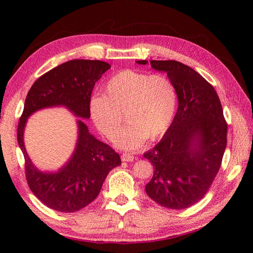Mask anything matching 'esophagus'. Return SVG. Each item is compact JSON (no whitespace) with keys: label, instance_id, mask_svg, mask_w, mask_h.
I'll list each match as a JSON object with an SVG mask.
<instances>
[{"label":"esophagus","instance_id":"1","mask_svg":"<svg viewBox=\"0 0 253 253\" xmlns=\"http://www.w3.org/2000/svg\"><path fill=\"white\" fill-rule=\"evenodd\" d=\"M121 158H122L123 162H132L133 159H135V157H133V155H131L130 153H127V152L122 153V157Z\"/></svg>","mask_w":253,"mask_h":253}]
</instances>
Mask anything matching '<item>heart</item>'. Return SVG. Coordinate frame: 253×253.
<instances>
[{
    "instance_id": "b5f03b06",
    "label": "heart",
    "mask_w": 253,
    "mask_h": 253,
    "mask_svg": "<svg viewBox=\"0 0 253 253\" xmlns=\"http://www.w3.org/2000/svg\"><path fill=\"white\" fill-rule=\"evenodd\" d=\"M176 105V88L165 75L124 69L107 80L103 94L92 96L89 106L96 128L110 140L117 135L124 112L127 124L116 146L135 150L147 138L153 140L166 132Z\"/></svg>"
}]
</instances>
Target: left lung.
I'll use <instances>...</instances> for the list:
<instances>
[{
  "instance_id": "1",
  "label": "left lung",
  "mask_w": 253,
  "mask_h": 253,
  "mask_svg": "<svg viewBox=\"0 0 253 253\" xmlns=\"http://www.w3.org/2000/svg\"><path fill=\"white\" fill-rule=\"evenodd\" d=\"M150 64L174 84L178 109L161 141L143 154L154 169L146 192L162 207L187 209L204 197L221 168L227 124L215 89L195 69L171 60Z\"/></svg>"
}]
</instances>
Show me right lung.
<instances>
[{
    "instance_id": "obj_1",
    "label": "right lung",
    "mask_w": 253,
    "mask_h": 253,
    "mask_svg": "<svg viewBox=\"0 0 253 253\" xmlns=\"http://www.w3.org/2000/svg\"><path fill=\"white\" fill-rule=\"evenodd\" d=\"M110 68L109 63L98 60L68 61L38 78L27 94L17 130L26 179L34 195L57 212H76L92 202L110 170L122 164L121 157L91 135L87 125L79 120L78 143L71 159L56 172H42L32 164L25 151L26 120L37 110L54 106H65L75 116L88 120L94 84Z\"/></svg>"
}]
</instances>
